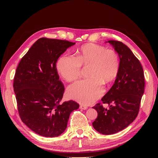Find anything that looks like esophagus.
Instances as JSON below:
<instances>
[{
  "mask_svg": "<svg viewBox=\"0 0 158 158\" xmlns=\"http://www.w3.org/2000/svg\"><path fill=\"white\" fill-rule=\"evenodd\" d=\"M80 108L81 109H86L88 108V107L86 106H84V105H80Z\"/></svg>",
  "mask_w": 158,
  "mask_h": 158,
  "instance_id": "34e87169",
  "label": "esophagus"
}]
</instances>
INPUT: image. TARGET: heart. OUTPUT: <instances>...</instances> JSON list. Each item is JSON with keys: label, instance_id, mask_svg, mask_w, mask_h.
Returning a JSON list of instances; mask_svg holds the SVG:
<instances>
[{"label": "heart", "instance_id": "1", "mask_svg": "<svg viewBox=\"0 0 158 158\" xmlns=\"http://www.w3.org/2000/svg\"><path fill=\"white\" fill-rule=\"evenodd\" d=\"M82 66L89 67L87 74L89 78L71 85L67 94L76 101L89 104L102 95L103 84H109L117 78L120 60L114 50L88 44L76 49L75 57L61 55L56 64L58 73L67 82H74L80 77Z\"/></svg>", "mask_w": 158, "mask_h": 158}]
</instances>
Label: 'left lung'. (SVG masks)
<instances>
[{
  "mask_svg": "<svg viewBox=\"0 0 158 158\" xmlns=\"http://www.w3.org/2000/svg\"><path fill=\"white\" fill-rule=\"evenodd\" d=\"M120 58V69L113 86L96 103L94 109L98 117L94 128L103 135H113L127 127L136 118L144 92V75L142 66L128 47L118 41H108ZM109 105L104 108L102 103Z\"/></svg>",
  "mask_w": 158,
  "mask_h": 158,
  "instance_id": "obj_1",
  "label": "left lung"
}]
</instances>
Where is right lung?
I'll return each instance as SVG.
<instances>
[{
  "instance_id": "add662e5",
  "label": "right lung",
  "mask_w": 158,
  "mask_h": 158,
  "mask_svg": "<svg viewBox=\"0 0 158 158\" xmlns=\"http://www.w3.org/2000/svg\"><path fill=\"white\" fill-rule=\"evenodd\" d=\"M74 44L66 40L40 38L18 65L13 87L19 115L39 135H60L67 127L70 114L79 107L73 100L60 103L64 87L56 68L59 56Z\"/></svg>"
}]
</instances>
